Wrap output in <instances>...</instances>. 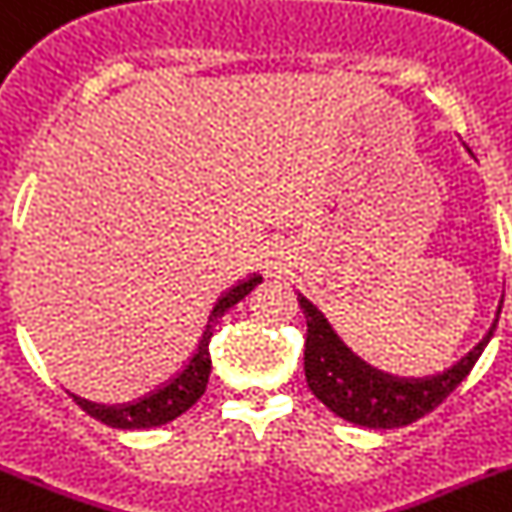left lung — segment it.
<instances>
[{
    "instance_id": "left-lung-1",
    "label": "left lung",
    "mask_w": 512,
    "mask_h": 512,
    "mask_svg": "<svg viewBox=\"0 0 512 512\" xmlns=\"http://www.w3.org/2000/svg\"><path fill=\"white\" fill-rule=\"evenodd\" d=\"M299 304L307 317V341H304V375L309 390L341 419L369 429H398L422 419L437 409L453 393L482 356L495 325L461 362L445 369L442 375L403 380L369 367L336 336L330 322L315 304L299 294ZM500 317V312H497Z\"/></svg>"
}]
</instances>
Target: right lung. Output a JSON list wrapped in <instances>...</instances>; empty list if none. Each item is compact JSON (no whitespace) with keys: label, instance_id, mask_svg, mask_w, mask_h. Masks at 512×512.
Listing matches in <instances>:
<instances>
[{"label":"right lung","instance_id":"1","mask_svg":"<svg viewBox=\"0 0 512 512\" xmlns=\"http://www.w3.org/2000/svg\"><path fill=\"white\" fill-rule=\"evenodd\" d=\"M263 281L260 276H252L247 281L236 283L234 289H229L226 294L218 299V304L210 312V320L205 325L203 341L197 346L195 356L190 359L187 369H182V375H176L169 385H163L156 393L145 395L137 403H130V406H98V403H90L85 398H75V403L85 414H90L98 422L109 424V427L117 429H148L158 427V424L174 422L176 416H182L184 411L195 406L200 401V395L208 388V377H210V354H208V341L213 336V325L221 320L236 302H242L249 291L255 289L257 283Z\"/></svg>","mask_w":512,"mask_h":512}]
</instances>
